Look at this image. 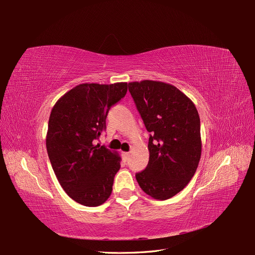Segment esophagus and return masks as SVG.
Segmentation results:
<instances>
[{
    "mask_svg": "<svg viewBox=\"0 0 255 255\" xmlns=\"http://www.w3.org/2000/svg\"><path fill=\"white\" fill-rule=\"evenodd\" d=\"M129 156H130V153H129V152H123V157H124L126 160H128Z\"/></svg>",
    "mask_w": 255,
    "mask_h": 255,
    "instance_id": "34e87169",
    "label": "esophagus"
}]
</instances>
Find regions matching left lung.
I'll use <instances>...</instances> for the list:
<instances>
[{
    "mask_svg": "<svg viewBox=\"0 0 255 255\" xmlns=\"http://www.w3.org/2000/svg\"><path fill=\"white\" fill-rule=\"evenodd\" d=\"M149 137V162L135 175L140 189L157 200L178 194L195 175L201 157L200 118L191 99L172 84L130 82Z\"/></svg>",
    "mask_w": 255,
    "mask_h": 255,
    "instance_id": "obj_1",
    "label": "left lung"
}]
</instances>
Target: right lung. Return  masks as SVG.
I'll use <instances>...</instances> for the list:
<instances>
[{
	"label": "right lung",
	"mask_w": 255,
	"mask_h": 255,
	"mask_svg": "<svg viewBox=\"0 0 255 255\" xmlns=\"http://www.w3.org/2000/svg\"><path fill=\"white\" fill-rule=\"evenodd\" d=\"M127 86L79 84L52 108L46 137L52 168L64 192L84 206L101 205L112 195L121 156L95 141L106 130L108 110L125 97Z\"/></svg>",
	"instance_id": "add662e5"
}]
</instances>
